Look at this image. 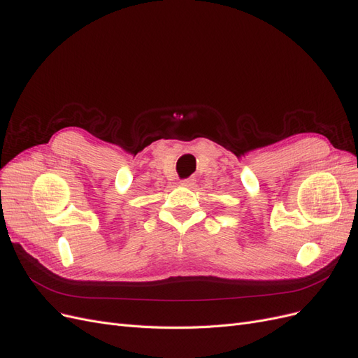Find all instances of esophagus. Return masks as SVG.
I'll return each mask as SVG.
<instances>
[{"label": "esophagus", "instance_id": "34e87169", "mask_svg": "<svg viewBox=\"0 0 358 358\" xmlns=\"http://www.w3.org/2000/svg\"><path fill=\"white\" fill-rule=\"evenodd\" d=\"M180 185H183V187H192L194 185V179H183V180H180Z\"/></svg>", "mask_w": 358, "mask_h": 358}]
</instances>
